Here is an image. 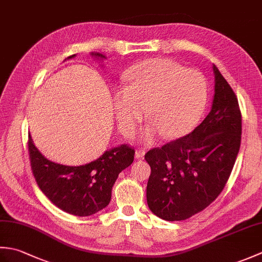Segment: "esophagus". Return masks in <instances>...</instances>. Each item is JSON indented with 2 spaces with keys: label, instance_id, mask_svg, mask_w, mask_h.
Returning a JSON list of instances; mask_svg holds the SVG:
<instances>
[{
  "label": "esophagus",
  "instance_id": "1",
  "mask_svg": "<svg viewBox=\"0 0 262 262\" xmlns=\"http://www.w3.org/2000/svg\"><path fill=\"white\" fill-rule=\"evenodd\" d=\"M144 155H145V151H144V149H136V152H135V157H136V159H138V160H142V159H144Z\"/></svg>",
  "mask_w": 262,
  "mask_h": 262
}]
</instances>
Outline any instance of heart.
<instances>
[{
  "mask_svg": "<svg viewBox=\"0 0 262 262\" xmlns=\"http://www.w3.org/2000/svg\"><path fill=\"white\" fill-rule=\"evenodd\" d=\"M208 98V85L198 71L164 58L136 64L125 73V86L114 96L117 119L122 134L134 133L146 109L149 125L145 140L162 134L178 138L190 132L202 117Z\"/></svg>",
  "mask_w": 262,
  "mask_h": 262,
  "instance_id": "heart-1",
  "label": "heart"
}]
</instances>
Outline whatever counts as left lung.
<instances>
[{"mask_svg": "<svg viewBox=\"0 0 262 262\" xmlns=\"http://www.w3.org/2000/svg\"><path fill=\"white\" fill-rule=\"evenodd\" d=\"M215 94L210 113L188 135L149 149L146 199L160 219L193 216L219 197L241 145L242 116L231 85L214 65Z\"/></svg>", "mask_w": 262, "mask_h": 262, "instance_id": "1", "label": "left lung"}]
</instances>
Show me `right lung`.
<instances>
[{
    "label": "right lung",
    "mask_w": 262,
    "mask_h": 262,
    "mask_svg": "<svg viewBox=\"0 0 262 262\" xmlns=\"http://www.w3.org/2000/svg\"><path fill=\"white\" fill-rule=\"evenodd\" d=\"M92 55L104 57L99 53ZM28 151L32 174L40 190L55 206L75 216H90L107 207L118 174L133 163L135 155L134 148L122 144L85 165H63L43 157L30 135Z\"/></svg>",
    "instance_id": "obj_1"
}]
</instances>
